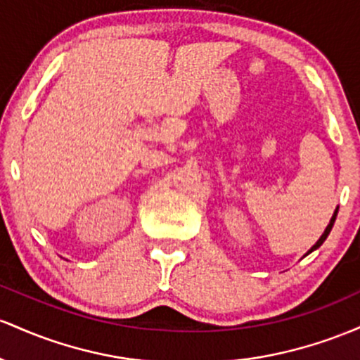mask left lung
<instances>
[{
	"label": "left lung",
	"mask_w": 360,
	"mask_h": 360,
	"mask_svg": "<svg viewBox=\"0 0 360 360\" xmlns=\"http://www.w3.org/2000/svg\"><path fill=\"white\" fill-rule=\"evenodd\" d=\"M337 212H338V207H337V211H335V214H333V217H332V219H330V224H328V226H326L325 233H323V234H321V238H320V240H318V241H316V245H314V246H313V248H311L308 253H311V252H313V250L320 248V246L323 245V241H325V240H326V238H328V234H330V231H332V228H333V223H335V219H337Z\"/></svg>",
	"instance_id": "left-lung-1"
}]
</instances>
